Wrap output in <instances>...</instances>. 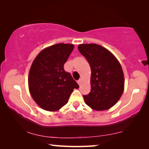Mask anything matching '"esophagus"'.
I'll return each instance as SVG.
<instances>
[{
  "label": "esophagus",
  "instance_id": "esophagus-1",
  "mask_svg": "<svg viewBox=\"0 0 149 149\" xmlns=\"http://www.w3.org/2000/svg\"><path fill=\"white\" fill-rule=\"evenodd\" d=\"M77 83H78V84L79 85H81V79H79V80L77 81Z\"/></svg>",
  "mask_w": 149,
  "mask_h": 149
}]
</instances>
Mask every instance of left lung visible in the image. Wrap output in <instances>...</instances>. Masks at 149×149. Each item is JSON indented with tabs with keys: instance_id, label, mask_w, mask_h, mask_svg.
<instances>
[{
	"instance_id": "obj_1",
	"label": "left lung",
	"mask_w": 149,
	"mask_h": 149,
	"mask_svg": "<svg viewBox=\"0 0 149 149\" xmlns=\"http://www.w3.org/2000/svg\"><path fill=\"white\" fill-rule=\"evenodd\" d=\"M79 52L87 59L91 70V91L83 95L86 104L95 111L113 107L124 89L121 64L109 50L97 44H82Z\"/></svg>"
}]
</instances>
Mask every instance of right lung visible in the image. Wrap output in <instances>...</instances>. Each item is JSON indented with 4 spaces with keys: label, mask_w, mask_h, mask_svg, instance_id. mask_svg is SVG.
I'll list each match as a JSON object with an SVG mask.
<instances>
[{
    "label": "right lung",
    "mask_w": 149,
    "mask_h": 149,
    "mask_svg": "<svg viewBox=\"0 0 149 149\" xmlns=\"http://www.w3.org/2000/svg\"><path fill=\"white\" fill-rule=\"evenodd\" d=\"M74 45L58 43L41 51L30 68L28 75L30 93L42 109L56 111L68 102L74 89L79 86L64 65Z\"/></svg>",
    "instance_id": "add662e5"
}]
</instances>
